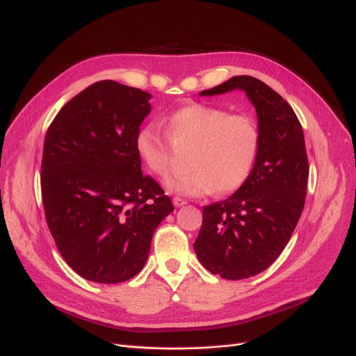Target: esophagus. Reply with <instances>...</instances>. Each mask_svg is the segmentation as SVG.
<instances>
[{
    "instance_id": "1",
    "label": "esophagus",
    "mask_w": 356,
    "mask_h": 356,
    "mask_svg": "<svg viewBox=\"0 0 356 356\" xmlns=\"http://www.w3.org/2000/svg\"><path fill=\"white\" fill-rule=\"evenodd\" d=\"M188 203L186 202L184 199H181V197H179V196H176V197H173V204L176 208H181V207H184V204Z\"/></svg>"
}]
</instances>
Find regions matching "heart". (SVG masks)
<instances>
[{
	"label": "heart",
	"instance_id": "heart-1",
	"mask_svg": "<svg viewBox=\"0 0 356 356\" xmlns=\"http://www.w3.org/2000/svg\"><path fill=\"white\" fill-rule=\"evenodd\" d=\"M165 129L175 147H191V170L167 179L168 192L189 197L213 192L227 195L250 177L261 141L258 124L250 114L192 104L172 112L165 118ZM134 148L149 173L163 177L170 172L173 147L157 124H145L137 131Z\"/></svg>",
	"mask_w": 356,
	"mask_h": 356
}]
</instances>
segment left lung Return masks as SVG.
Listing matches in <instances>:
<instances>
[{"label":"left lung","instance_id":"8db88e82","mask_svg":"<svg viewBox=\"0 0 356 356\" xmlns=\"http://www.w3.org/2000/svg\"><path fill=\"white\" fill-rule=\"evenodd\" d=\"M235 89L245 92L257 111L258 156L250 177L232 196L203 207L193 244L200 264L227 280L263 273L283 252L303 212L309 177L303 128L274 89L242 74L200 95Z\"/></svg>","mask_w":356,"mask_h":356}]
</instances>
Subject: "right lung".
<instances>
[{
	"instance_id": "1",
	"label": "right lung",
	"mask_w": 356,
	"mask_h": 356,
	"mask_svg": "<svg viewBox=\"0 0 356 356\" xmlns=\"http://www.w3.org/2000/svg\"><path fill=\"white\" fill-rule=\"evenodd\" d=\"M152 95L101 81L72 98L43 147L42 197L67 266L89 282L122 283L148 258L160 222L173 211L159 183L141 173L134 138Z\"/></svg>"
}]
</instances>
